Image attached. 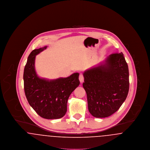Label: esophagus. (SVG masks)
Segmentation results:
<instances>
[{
	"label": "esophagus",
	"mask_w": 150,
	"mask_h": 150,
	"mask_svg": "<svg viewBox=\"0 0 150 150\" xmlns=\"http://www.w3.org/2000/svg\"><path fill=\"white\" fill-rule=\"evenodd\" d=\"M79 79L80 82L81 83H83L84 82V76H83V74H80L79 77Z\"/></svg>",
	"instance_id": "34e87169"
}]
</instances>
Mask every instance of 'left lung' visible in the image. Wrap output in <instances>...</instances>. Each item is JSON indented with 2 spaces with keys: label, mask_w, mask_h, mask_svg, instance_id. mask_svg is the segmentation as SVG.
I'll list each match as a JSON object with an SVG mask.
<instances>
[{
  "label": "left lung",
  "mask_w": 150,
  "mask_h": 150,
  "mask_svg": "<svg viewBox=\"0 0 150 150\" xmlns=\"http://www.w3.org/2000/svg\"><path fill=\"white\" fill-rule=\"evenodd\" d=\"M83 76L92 115L103 118L116 112L126 100L129 88L128 66L122 53L110 54L98 66L85 71Z\"/></svg>",
  "instance_id": "1"
}]
</instances>
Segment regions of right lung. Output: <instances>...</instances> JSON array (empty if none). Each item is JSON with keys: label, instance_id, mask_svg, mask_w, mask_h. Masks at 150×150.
I'll return each mask as SVG.
<instances>
[{"label": "right lung", "instance_id": "obj_1", "mask_svg": "<svg viewBox=\"0 0 150 150\" xmlns=\"http://www.w3.org/2000/svg\"><path fill=\"white\" fill-rule=\"evenodd\" d=\"M47 47L30 54L23 72L24 90L30 105L38 114L44 119H57L66 114L69 97L80 84L79 74L50 80L39 78L35 69V57Z\"/></svg>", "mask_w": 150, "mask_h": 150}]
</instances>
